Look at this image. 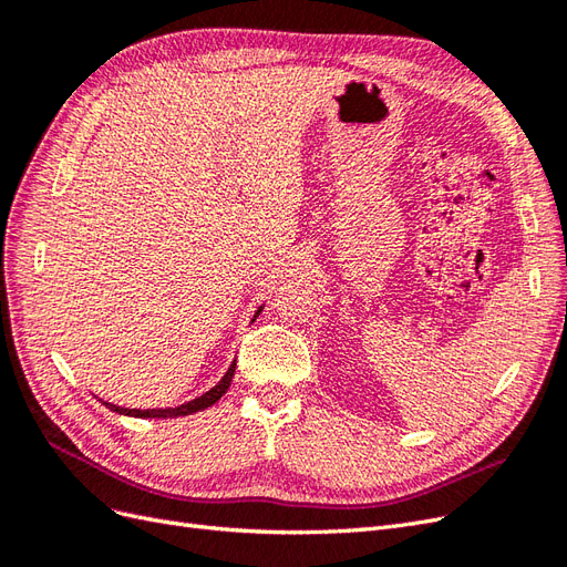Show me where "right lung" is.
Wrapping results in <instances>:
<instances>
[{"instance_id":"add662e5","label":"right lung","mask_w":567,"mask_h":567,"mask_svg":"<svg viewBox=\"0 0 567 567\" xmlns=\"http://www.w3.org/2000/svg\"><path fill=\"white\" fill-rule=\"evenodd\" d=\"M260 312H262V307L255 312V317H260ZM234 369H236V362H231L229 371L221 375V381L215 388H210L208 392L200 394V398H196L192 402H184V404L173 406V409H123V406H115L111 402H104V404L111 411H115V414H125V416H134V419H175V416H188V414H196V411H203V409L213 406L221 398V394L229 390L231 379H234Z\"/></svg>"}]
</instances>
